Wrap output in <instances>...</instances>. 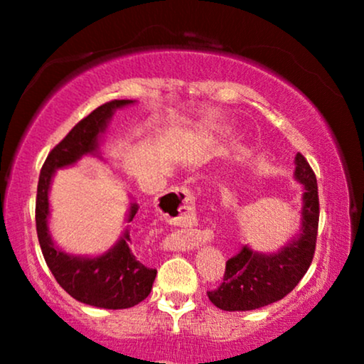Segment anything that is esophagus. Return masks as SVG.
Wrapping results in <instances>:
<instances>
[{"label": "esophagus", "instance_id": "34e87169", "mask_svg": "<svg viewBox=\"0 0 364 364\" xmlns=\"http://www.w3.org/2000/svg\"><path fill=\"white\" fill-rule=\"evenodd\" d=\"M167 203H168V205H172L178 212L177 213L178 218H182V220H188V218H192V215H193V197H192V192L188 191L187 187L172 188V191L167 193ZM203 240H207V238L200 235L198 232H188L186 237L177 238L176 245H178V248H181V247L191 248V247L198 245V243L203 242Z\"/></svg>", "mask_w": 364, "mask_h": 364}]
</instances>
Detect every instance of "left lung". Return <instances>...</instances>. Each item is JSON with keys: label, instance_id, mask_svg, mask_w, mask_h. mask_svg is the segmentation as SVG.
I'll list each match as a JSON object with an SVG mask.
<instances>
[{"label": "left lung", "instance_id": "1", "mask_svg": "<svg viewBox=\"0 0 364 364\" xmlns=\"http://www.w3.org/2000/svg\"><path fill=\"white\" fill-rule=\"evenodd\" d=\"M295 181L301 183L300 230L280 250L257 252L245 245L225 265L223 283L208 291V300L225 311H248L287 296L305 275L316 247L318 186L315 172L300 152L295 156Z\"/></svg>", "mask_w": 364, "mask_h": 364}]
</instances>
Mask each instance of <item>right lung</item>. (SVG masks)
<instances>
[{
  "mask_svg": "<svg viewBox=\"0 0 364 364\" xmlns=\"http://www.w3.org/2000/svg\"><path fill=\"white\" fill-rule=\"evenodd\" d=\"M131 99H119L102 104L71 129V132L49 152L39 173L36 196V230L44 260L56 282L74 300L86 305L122 310L146 300L152 290L157 270L147 268L134 257L129 242V225L107 252L96 257L73 255L54 243L49 232V191L58 168L74 166L84 156L101 157V136L117 109L131 106ZM139 210L131 202L127 222H132Z\"/></svg>",
  "mask_w": 364,
  "mask_h": 364,
  "instance_id": "1",
  "label": "right lung"
}]
</instances>
